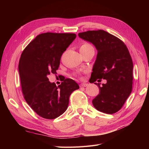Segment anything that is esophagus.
<instances>
[{
  "label": "esophagus",
  "instance_id": "obj_1",
  "mask_svg": "<svg viewBox=\"0 0 149 149\" xmlns=\"http://www.w3.org/2000/svg\"><path fill=\"white\" fill-rule=\"evenodd\" d=\"M88 85V84H87V83H81L80 84V86L81 87H86Z\"/></svg>",
  "mask_w": 149,
  "mask_h": 149
}]
</instances>
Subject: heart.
<instances>
[{
	"label": "heart",
	"mask_w": 149,
	"mask_h": 149,
	"mask_svg": "<svg viewBox=\"0 0 149 149\" xmlns=\"http://www.w3.org/2000/svg\"><path fill=\"white\" fill-rule=\"evenodd\" d=\"M92 47V46L91 45L88 43H83L80 46V48H79V51H84V50H86V49H87L89 48Z\"/></svg>",
	"instance_id": "1"
}]
</instances>
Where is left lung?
Listing matches in <instances>:
<instances>
[{"instance_id": "obj_1", "label": "left lung", "mask_w": 149, "mask_h": 149, "mask_svg": "<svg viewBox=\"0 0 149 149\" xmlns=\"http://www.w3.org/2000/svg\"><path fill=\"white\" fill-rule=\"evenodd\" d=\"M78 36L92 43L97 50L89 83L106 79L100 92L93 100L99 111L114 114L119 111L132 92L133 62L128 49L121 40L102 30L79 33Z\"/></svg>"}]
</instances>
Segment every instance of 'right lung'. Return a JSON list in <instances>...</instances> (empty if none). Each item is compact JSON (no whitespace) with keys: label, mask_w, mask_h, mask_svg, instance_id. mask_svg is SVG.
<instances>
[{"label":"right lung","mask_w":149,"mask_h":149,"mask_svg":"<svg viewBox=\"0 0 149 149\" xmlns=\"http://www.w3.org/2000/svg\"><path fill=\"white\" fill-rule=\"evenodd\" d=\"M76 37L74 33L40 34L22 53L19 71L22 93L31 109L43 118L53 119L63 114L71 94L79 88L71 79L56 86L47 77L56 73L63 53Z\"/></svg>","instance_id":"add662e5"}]
</instances>
